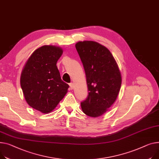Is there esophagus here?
Segmentation results:
<instances>
[{
	"instance_id": "34e87169",
	"label": "esophagus",
	"mask_w": 159,
	"mask_h": 159,
	"mask_svg": "<svg viewBox=\"0 0 159 159\" xmlns=\"http://www.w3.org/2000/svg\"><path fill=\"white\" fill-rule=\"evenodd\" d=\"M69 86H70V88L71 89H73V87H74L73 83H72V82L70 83V84H69Z\"/></svg>"
}]
</instances>
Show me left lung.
I'll use <instances>...</instances> for the list:
<instances>
[{"mask_svg": "<svg viewBox=\"0 0 159 159\" xmlns=\"http://www.w3.org/2000/svg\"><path fill=\"white\" fill-rule=\"evenodd\" d=\"M85 70L89 94L81 102L84 114L90 117L102 116L114 103L121 85V75L111 52L93 41L75 45Z\"/></svg>", "mask_w": 159, "mask_h": 159, "instance_id": "left-lung-1", "label": "left lung"}]
</instances>
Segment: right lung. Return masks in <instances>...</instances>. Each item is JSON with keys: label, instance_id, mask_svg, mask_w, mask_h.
Returning a JSON list of instances; mask_svg holds the SVG:
<instances>
[{"label": "right lung", "instance_id": "obj_1", "mask_svg": "<svg viewBox=\"0 0 159 159\" xmlns=\"http://www.w3.org/2000/svg\"><path fill=\"white\" fill-rule=\"evenodd\" d=\"M63 50L44 45L28 59L20 77L25 99L31 107L42 113L54 110L68 92V84L61 80L56 66Z\"/></svg>", "mask_w": 159, "mask_h": 159}]
</instances>
